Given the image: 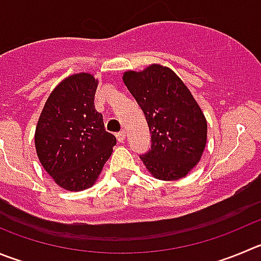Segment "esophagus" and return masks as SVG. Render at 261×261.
<instances>
[{
	"instance_id": "esophagus-1",
	"label": "esophagus",
	"mask_w": 261,
	"mask_h": 261,
	"mask_svg": "<svg viewBox=\"0 0 261 261\" xmlns=\"http://www.w3.org/2000/svg\"><path fill=\"white\" fill-rule=\"evenodd\" d=\"M116 138L119 143H123L126 139V133L125 131H119V133L116 135Z\"/></svg>"
}]
</instances>
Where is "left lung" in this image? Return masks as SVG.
<instances>
[{"mask_svg": "<svg viewBox=\"0 0 261 261\" xmlns=\"http://www.w3.org/2000/svg\"><path fill=\"white\" fill-rule=\"evenodd\" d=\"M123 82L152 135L143 164L160 180L184 177L201 160L207 139V122L193 95L176 73L158 64L125 72Z\"/></svg>", "mask_w": 261, "mask_h": 261, "instance_id": "8db88e82", "label": "left lung"}]
</instances>
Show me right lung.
Returning a JSON list of instances; mask_svg holds the SVG:
<instances>
[{
    "label": "right lung",
    "mask_w": 261,
    "mask_h": 261,
    "mask_svg": "<svg viewBox=\"0 0 261 261\" xmlns=\"http://www.w3.org/2000/svg\"><path fill=\"white\" fill-rule=\"evenodd\" d=\"M96 87L97 81L89 73L65 79L46 100L36 127L40 162L67 191L90 188L116 145V138L107 133L103 116L94 107Z\"/></svg>",
    "instance_id": "right-lung-1"
}]
</instances>
